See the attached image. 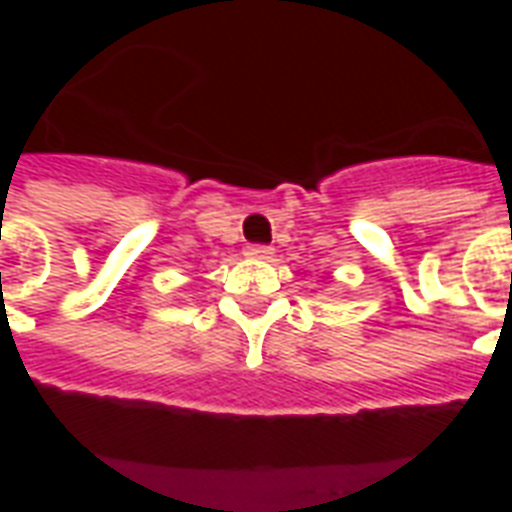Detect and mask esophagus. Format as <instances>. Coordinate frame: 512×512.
I'll return each mask as SVG.
<instances>
[{"label":"esophagus","mask_w":512,"mask_h":512,"mask_svg":"<svg viewBox=\"0 0 512 512\" xmlns=\"http://www.w3.org/2000/svg\"><path fill=\"white\" fill-rule=\"evenodd\" d=\"M246 255L249 257H257V260H266V257L274 255V249L266 244H249L246 246Z\"/></svg>","instance_id":"esophagus-1"}]
</instances>
